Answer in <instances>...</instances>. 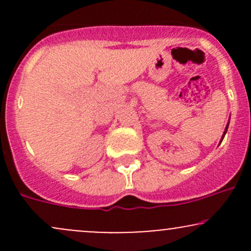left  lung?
<instances>
[{"label": "left lung", "mask_w": 251, "mask_h": 251, "mask_svg": "<svg viewBox=\"0 0 251 251\" xmlns=\"http://www.w3.org/2000/svg\"><path fill=\"white\" fill-rule=\"evenodd\" d=\"M227 127H229V122H227V124H226V129H224V132H223V135H222V139H221V143H222V140H223L224 135H226V131H227Z\"/></svg>", "instance_id": "8db88e82"}]
</instances>
